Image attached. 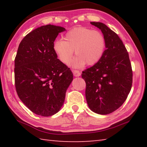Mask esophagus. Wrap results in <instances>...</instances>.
Instances as JSON below:
<instances>
[{
    "mask_svg": "<svg viewBox=\"0 0 147 147\" xmlns=\"http://www.w3.org/2000/svg\"><path fill=\"white\" fill-rule=\"evenodd\" d=\"M73 73L74 76L76 77H78L81 75V73L78 70H73Z\"/></svg>",
    "mask_w": 147,
    "mask_h": 147,
    "instance_id": "obj_1",
    "label": "esophagus"
}]
</instances>
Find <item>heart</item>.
Here are the masks:
<instances>
[{
    "label": "heart",
    "instance_id": "b5f03b06",
    "mask_svg": "<svg viewBox=\"0 0 147 147\" xmlns=\"http://www.w3.org/2000/svg\"><path fill=\"white\" fill-rule=\"evenodd\" d=\"M106 39L102 32L85 27H76L65 34L63 40L54 41L53 50L59 59L65 64L72 62L73 67H82L87 63L92 65L100 60L106 49Z\"/></svg>",
    "mask_w": 147,
    "mask_h": 147
}]
</instances>
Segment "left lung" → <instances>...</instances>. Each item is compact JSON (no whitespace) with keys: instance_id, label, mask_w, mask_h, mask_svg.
Listing matches in <instances>:
<instances>
[{"instance_id":"1","label":"left lung","mask_w":147,"mask_h":147,"mask_svg":"<svg viewBox=\"0 0 147 147\" xmlns=\"http://www.w3.org/2000/svg\"><path fill=\"white\" fill-rule=\"evenodd\" d=\"M102 32L106 50L91 67L84 71L86 98L93 112L107 115L117 109L127 98L132 85V69L129 55L115 32L100 22H91Z\"/></svg>"}]
</instances>
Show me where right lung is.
Here are the masks:
<instances>
[{
    "instance_id": "obj_1",
    "label": "right lung",
    "mask_w": 147,
    "mask_h": 147,
    "mask_svg": "<svg viewBox=\"0 0 147 147\" xmlns=\"http://www.w3.org/2000/svg\"><path fill=\"white\" fill-rule=\"evenodd\" d=\"M61 26H42L30 32L20 43L15 58V85L19 98L37 115L49 117L63 106L73 80L66 65L58 59L53 44Z\"/></svg>"
}]
</instances>
